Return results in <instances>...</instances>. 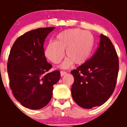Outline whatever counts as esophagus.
Returning <instances> with one entry per match:
<instances>
[{
	"label": "esophagus",
	"mask_w": 127,
	"mask_h": 127,
	"mask_svg": "<svg viewBox=\"0 0 127 127\" xmlns=\"http://www.w3.org/2000/svg\"><path fill=\"white\" fill-rule=\"evenodd\" d=\"M66 74V72L64 71H60V76H64V75Z\"/></svg>",
	"instance_id": "esophagus-1"
}]
</instances>
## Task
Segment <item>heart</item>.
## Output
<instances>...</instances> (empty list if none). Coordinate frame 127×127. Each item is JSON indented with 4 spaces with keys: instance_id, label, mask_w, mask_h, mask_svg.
Segmentation results:
<instances>
[{
    "instance_id": "b5f03b06",
    "label": "heart",
    "mask_w": 127,
    "mask_h": 127,
    "mask_svg": "<svg viewBox=\"0 0 127 127\" xmlns=\"http://www.w3.org/2000/svg\"><path fill=\"white\" fill-rule=\"evenodd\" d=\"M94 37L88 30L68 29L57 34L55 41H50L44 49V55L54 64H58L64 57L67 58L60 65L62 69H67L74 63L81 65L86 62L92 52Z\"/></svg>"
}]
</instances>
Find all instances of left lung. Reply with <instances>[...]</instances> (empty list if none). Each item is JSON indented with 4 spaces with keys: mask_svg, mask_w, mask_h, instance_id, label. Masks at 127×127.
Wrapping results in <instances>:
<instances>
[{
    "mask_svg": "<svg viewBox=\"0 0 127 127\" xmlns=\"http://www.w3.org/2000/svg\"><path fill=\"white\" fill-rule=\"evenodd\" d=\"M100 42L92 58L72 70L74 82L72 97L84 109L100 106L113 94L118 74L116 51L110 39L101 34Z\"/></svg>",
    "mask_w": 127,
    "mask_h": 127,
    "instance_id": "1",
    "label": "left lung"
}]
</instances>
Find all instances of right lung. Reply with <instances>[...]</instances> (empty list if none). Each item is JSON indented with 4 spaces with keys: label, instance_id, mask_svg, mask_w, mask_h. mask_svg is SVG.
<instances>
[{
    "label": "right lung",
    "instance_id": "add662e5",
    "mask_svg": "<svg viewBox=\"0 0 127 127\" xmlns=\"http://www.w3.org/2000/svg\"><path fill=\"white\" fill-rule=\"evenodd\" d=\"M55 27L39 28L18 38L10 51L7 72L14 97L23 106L40 109L52 97L53 85L59 81L58 70L48 72L52 66L44 51L45 39Z\"/></svg>",
    "mask_w": 127,
    "mask_h": 127
}]
</instances>
